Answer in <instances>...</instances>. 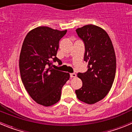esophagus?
<instances>
[{
    "label": "esophagus",
    "mask_w": 132,
    "mask_h": 132,
    "mask_svg": "<svg viewBox=\"0 0 132 132\" xmlns=\"http://www.w3.org/2000/svg\"><path fill=\"white\" fill-rule=\"evenodd\" d=\"M77 75L75 74V73H71L70 74V77H71V78H75L76 77Z\"/></svg>",
    "instance_id": "1"
}]
</instances>
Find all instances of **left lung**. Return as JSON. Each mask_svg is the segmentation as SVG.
<instances>
[{"label": "left lung", "mask_w": 132, "mask_h": 132, "mask_svg": "<svg viewBox=\"0 0 132 132\" xmlns=\"http://www.w3.org/2000/svg\"><path fill=\"white\" fill-rule=\"evenodd\" d=\"M85 44L84 61L88 70L79 73L82 87L75 90L80 101L93 104L105 97L112 86L116 69V59L112 41L101 27L88 24L76 30Z\"/></svg>", "instance_id": "left-lung-1"}]
</instances>
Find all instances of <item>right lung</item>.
<instances>
[{"mask_svg": "<svg viewBox=\"0 0 132 132\" xmlns=\"http://www.w3.org/2000/svg\"><path fill=\"white\" fill-rule=\"evenodd\" d=\"M67 33L47 26H39L28 33L19 59L20 73L26 90L35 102L50 106L61 98V89L70 75L52 69L57 61L59 42Z\"/></svg>", "mask_w": 132, "mask_h": 132, "instance_id": "obj_1", "label": "right lung"}]
</instances>
